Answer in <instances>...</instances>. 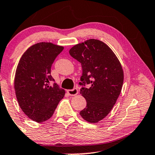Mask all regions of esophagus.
<instances>
[{
    "label": "esophagus",
    "instance_id": "34e87169",
    "mask_svg": "<svg viewBox=\"0 0 155 155\" xmlns=\"http://www.w3.org/2000/svg\"><path fill=\"white\" fill-rule=\"evenodd\" d=\"M67 93H68V94L69 95H71V96H74V95H77L78 94V91L77 88H74L71 89V90H68L67 91Z\"/></svg>",
    "mask_w": 155,
    "mask_h": 155
}]
</instances>
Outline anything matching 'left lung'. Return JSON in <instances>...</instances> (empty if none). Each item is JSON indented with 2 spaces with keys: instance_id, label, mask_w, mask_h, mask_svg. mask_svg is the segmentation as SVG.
<instances>
[{
  "instance_id": "8db88e82",
  "label": "left lung",
  "mask_w": 155,
  "mask_h": 155,
  "mask_svg": "<svg viewBox=\"0 0 155 155\" xmlns=\"http://www.w3.org/2000/svg\"><path fill=\"white\" fill-rule=\"evenodd\" d=\"M69 53L82 67L80 93L87 104L80 115L89 123H97L107 116L120 95L124 83L121 63L107 45L96 39L78 43Z\"/></svg>"
}]
</instances>
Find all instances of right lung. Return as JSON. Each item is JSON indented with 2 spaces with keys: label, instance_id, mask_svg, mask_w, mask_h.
I'll return each mask as SVG.
<instances>
[{
  "label": "right lung",
  "instance_id": "obj_1",
  "mask_svg": "<svg viewBox=\"0 0 155 155\" xmlns=\"http://www.w3.org/2000/svg\"><path fill=\"white\" fill-rule=\"evenodd\" d=\"M64 47L41 42L29 47L19 61L14 87L19 105L27 116L36 122L45 121L53 116L65 91L51 75V66Z\"/></svg>",
  "mask_w": 155,
  "mask_h": 155
}]
</instances>
